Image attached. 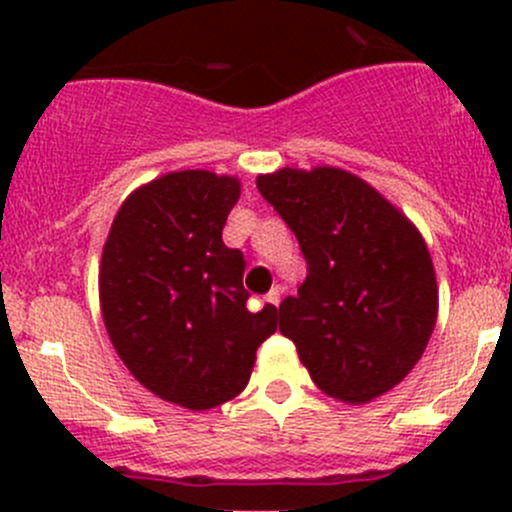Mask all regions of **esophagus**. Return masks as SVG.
Returning a JSON list of instances; mask_svg holds the SVG:
<instances>
[{
  "label": "esophagus",
  "mask_w": 512,
  "mask_h": 512,
  "mask_svg": "<svg viewBox=\"0 0 512 512\" xmlns=\"http://www.w3.org/2000/svg\"><path fill=\"white\" fill-rule=\"evenodd\" d=\"M280 287H272L270 292H267V302L272 304V307H280Z\"/></svg>",
  "instance_id": "esophagus-1"
}]
</instances>
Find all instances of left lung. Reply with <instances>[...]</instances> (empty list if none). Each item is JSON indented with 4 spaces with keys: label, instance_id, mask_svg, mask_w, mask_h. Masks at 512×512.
Segmentation results:
<instances>
[{
    "label": "left lung",
    "instance_id": "1",
    "mask_svg": "<svg viewBox=\"0 0 512 512\" xmlns=\"http://www.w3.org/2000/svg\"><path fill=\"white\" fill-rule=\"evenodd\" d=\"M257 190L307 260L280 332L327 396L369 404L421 359L438 314L431 255L416 225L354 173L282 168Z\"/></svg>",
    "mask_w": 512,
    "mask_h": 512
}]
</instances>
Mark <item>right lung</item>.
Returning <instances> with one entry per match:
<instances>
[{"instance_id":"add662e5","label":"right lung","mask_w":512,"mask_h":512,"mask_svg":"<svg viewBox=\"0 0 512 512\" xmlns=\"http://www.w3.org/2000/svg\"><path fill=\"white\" fill-rule=\"evenodd\" d=\"M240 180L210 170L160 175L113 218L98 272L113 349L158 399L215 409L247 386L277 309L247 307L245 257L223 242Z\"/></svg>"}]
</instances>
